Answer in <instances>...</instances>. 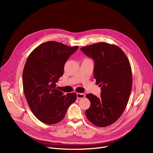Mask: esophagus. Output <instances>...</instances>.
Wrapping results in <instances>:
<instances>
[{
  "instance_id": "34e87169",
  "label": "esophagus",
  "mask_w": 153,
  "mask_h": 153,
  "mask_svg": "<svg viewBox=\"0 0 153 153\" xmlns=\"http://www.w3.org/2000/svg\"><path fill=\"white\" fill-rule=\"evenodd\" d=\"M85 97V94L83 93H77V98L78 99H81Z\"/></svg>"
}]
</instances>
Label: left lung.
<instances>
[{
  "mask_svg": "<svg viewBox=\"0 0 153 153\" xmlns=\"http://www.w3.org/2000/svg\"><path fill=\"white\" fill-rule=\"evenodd\" d=\"M81 50L94 60V77L102 91L99 98L86 95L91 102L86 117L95 126H109L121 117L129 100L133 82L130 61L115 45L100 42Z\"/></svg>",
  "mask_w": 153,
  "mask_h": 153,
  "instance_id": "obj_1",
  "label": "left lung"
}]
</instances>
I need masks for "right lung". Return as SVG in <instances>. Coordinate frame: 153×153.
Returning <instances> with one entry per match:
<instances>
[{
    "mask_svg": "<svg viewBox=\"0 0 153 153\" xmlns=\"http://www.w3.org/2000/svg\"><path fill=\"white\" fill-rule=\"evenodd\" d=\"M77 48L47 42L37 46L27 59L23 71L24 94L30 110L43 123L61 122L76 100V93L64 95L56 83L64 73L66 61Z\"/></svg>",
    "mask_w": 153,
    "mask_h": 153,
    "instance_id": "right-lung-1",
    "label": "right lung"
}]
</instances>
